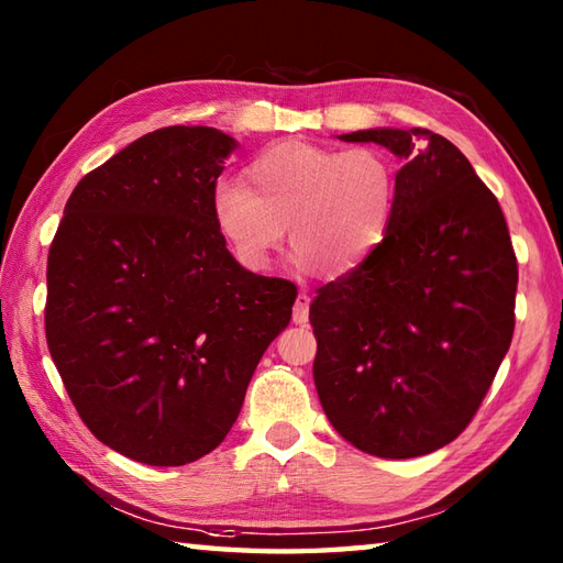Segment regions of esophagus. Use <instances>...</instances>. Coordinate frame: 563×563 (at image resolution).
I'll use <instances>...</instances> for the list:
<instances>
[{
	"mask_svg": "<svg viewBox=\"0 0 563 563\" xmlns=\"http://www.w3.org/2000/svg\"><path fill=\"white\" fill-rule=\"evenodd\" d=\"M309 302H312V297H309L307 292L297 295L295 307H292V321H295V324H307V319H309Z\"/></svg>",
	"mask_w": 563,
	"mask_h": 563,
	"instance_id": "esophagus-1",
	"label": "esophagus"
}]
</instances>
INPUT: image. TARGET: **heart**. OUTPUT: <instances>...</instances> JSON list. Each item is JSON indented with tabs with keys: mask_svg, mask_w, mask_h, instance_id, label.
Segmentation results:
<instances>
[{
	"mask_svg": "<svg viewBox=\"0 0 563 563\" xmlns=\"http://www.w3.org/2000/svg\"><path fill=\"white\" fill-rule=\"evenodd\" d=\"M397 208V169L377 147L331 150L285 140L246 166V184L220 178L210 212L239 266L263 271L283 242L292 261L341 278L385 242Z\"/></svg>",
	"mask_w": 563,
	"mask_h": 563,
	"instance_id": "heart-1",
	"label": "heart"
}]
</instances>
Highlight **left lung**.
<instances>
[{
    "label": "left lung",
    "mask_w": 563,
    "mask_h": 563,
    "mask_svg": "<svg viewBox=\"0 0 563 563\" xmlns=\"http://www.w3.org/2000/svg\"><path fill=\"white\" fill-rule=\"evenodd\" d=\"M401 159L375 254L319 290L314 385L331 426L367 454L409 460L470 426L510 349L518 261L496 196L423 128L339 135Z\"/></svg>",
    "instance_id": "left-lung-1"
}]
</instances>
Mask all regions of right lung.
Wrapping results in <instances>:
<instances>
[{"label": "right lung", "mask_w": 563, "mask_h": 563, "mask_svg": "<svg viewBox=\"0 0 563 563\" xmlns=\"http://www.w3.org/2000/svg\"><path fill=\"white\" fill-rule=\"evenodd\" d=\"M236 140L172 125L71 190L47 254L45 336L103 445L181 466L230 433L297 288L239 266L210 196Z\"/></svg>", "instance_id": "right-lung-1"}]
</instances>
